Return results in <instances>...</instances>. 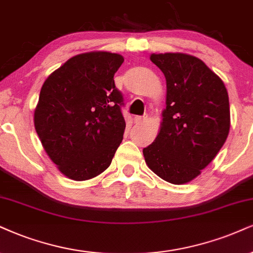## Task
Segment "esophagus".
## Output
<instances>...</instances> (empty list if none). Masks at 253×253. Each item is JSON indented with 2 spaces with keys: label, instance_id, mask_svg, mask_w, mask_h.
<instances>
[{
  "label": "esophagus",
  "instance_id": "1",
  "mask_svg": "<svg viewBox=\"0 0 253 253\" xmlns=\"http://www.w3.org/2000/svg\"><path fill=\"white\" fill-rule=\"evenodd\" d=\"M145 120H146V117H142V116H136L135 118H133V121H135L136 124L142 123V122H144Z\"/></svg>",
  "mask_w": 253,
  "mask_h": 253
}]
</instances>
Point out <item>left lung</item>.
<instances>
[{"mask_svg":"<svg viewBox=\"0 0 253 253\" xmlns=\"http://www.w3.org/2000/svg\"><path fill=\"white\" fill-rule=\"evenodd\" d=\"M167 80V108L156 139L143 149L148 167L162 179L184 184L219 152L230 130L229 95L204 62L185 54H152Z\"/></svg>","mask_w":253,"mask_h":253,"instance_id":"1","label":"left lung"}]
</instances>
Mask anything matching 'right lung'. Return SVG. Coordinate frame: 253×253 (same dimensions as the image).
<instances>
[{"mask_svg":"<svg viewBox=\"0 0 253 253\" xmlns=\"http://www.w3.org/2000/svg\"><path fill=\"white\" fill-rule=\"evenodd\" d=\"M118 54L74 56L43 83L35 129L43 148L63 174L86 180L111 164L126 130L123 93L114 76Z\"/></svg>","mask_w":253,"mask_h":253,"instance_id":"1","label":"right lung"}]
</instances>
